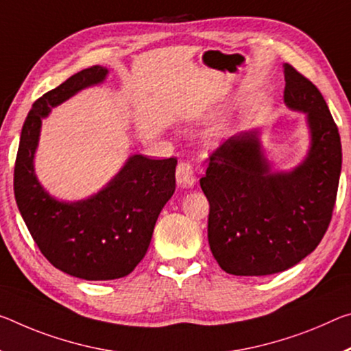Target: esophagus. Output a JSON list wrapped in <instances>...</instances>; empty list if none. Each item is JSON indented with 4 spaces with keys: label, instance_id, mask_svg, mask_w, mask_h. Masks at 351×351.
<instances>
[{
    "label": "esophagus",
    "instance_id": "obj_1",
    "mask_svg": "<svg viewBox=\"0 0 351 351\" xmlns=\"http://www.w3.org/2000/svg\"><path fill=\"white\" fill-rule=\"evenodd\" d=\"M176 182L178 186L182 187V189H191L195 186L197 182V175H195V170H193V167L191 162H180L176 167Z\"/></svg>",
    "mask_w": 351,
    "mask_h": 351
}]
</instances>
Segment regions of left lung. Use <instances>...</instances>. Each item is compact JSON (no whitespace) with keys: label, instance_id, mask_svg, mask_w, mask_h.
Wrapping results in <instances>:
<instances>
[{"label":"left lung","instance_id":"1","mask_svg":"<svg viewBox=\"0 0 351 351\" xmlns=\"http://www.w3.org/2000/svg\"><path fill=\"white\" fill-rule=\"evenodd\" d=\"M285 103L306 114L308 156L291 171H271L259 131L228 138L199 180L209 202L208 239L219 265L236 276L291 269L313 253L335 209L342 147L326 101L308 77L285 64Z\"/></svg>","mask_w":351,"mask_h":351}]
</instances>
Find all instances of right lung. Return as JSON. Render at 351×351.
Segmentation results:
<instances>
[{"label": "right lung", "mask_w": 351, "mask_h": 351, "mask_svg": "<svg viewBox=\"0 0 351 351\" xmlns=\"http://www.w3.org/2000/svg\"><path fill=\"white\" fill-rule=\"evenodd\" d=\"M108 73L99 65L77 71L32 104L14 170L16 206L38 250L56 269L87 281L117 280L136 269L176 187L175 158L142 154L130 156L106 187L81 202H59L38 182L34 154L42 119L82 88L103 82Z\"/></svg>", "instance_id": "obj_1"}]
</instances>
